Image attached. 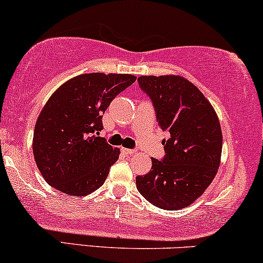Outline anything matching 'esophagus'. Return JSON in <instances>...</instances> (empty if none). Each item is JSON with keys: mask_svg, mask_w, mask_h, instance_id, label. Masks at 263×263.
<instances>
[{"mask_svg": "<svg viewBox=\"0 0 263 263\" xmlns=\"http://www.w3.org/2000/svg\"><path fill=\"white\" fill-rule=\"evenodd\" d=\"M122 152L125 153V154L127 155H131V154H136V149H127V148H122Z\"/></svg>", "mask_w": 263, "mask_h": 263, "instance_id": "34e87169", "label": "esophagus"}]
</instances>
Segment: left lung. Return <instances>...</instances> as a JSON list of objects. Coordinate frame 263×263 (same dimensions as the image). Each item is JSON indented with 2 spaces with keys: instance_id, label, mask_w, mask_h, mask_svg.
<instances>
[{
  "instance_id": "obj_1",
  "label": "left lung",
  "mask_w": 263,
  "mask_h": 263,
  "mask_svg": "<svg viewBox=\"0 0 263 263\" xmlns=\"http://www.w3.org/2000/svg\"><path fill=\"white\" fill-rule=\"evenodd\" d=\"M138 85L170 137L162 139L164 158H153L151 171L137 176L136 185L156 208L178 210L200 197L217 174L220 121L205 96L182 76H141Z\"/></svg>"
}]
</instances>
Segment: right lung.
Instances as JSON below:
<instances>
[{"label":"right lung","mask_w":263,"mask_h":263,"mask_svg":"<svg viewBox=\"0 0 263 263\" xmlns=\"http://www.w3.org/2000/svg\"><path fill=\"white\" fill-rule=\"evenodd\" d=\"M135 81L134 75L91 72L53 93L40 112L32 139L36 165L48 184L84 197L104 183L120 151L98 137L103 114Z\"/></svg>","instance_id":"1"}]
</instances>
